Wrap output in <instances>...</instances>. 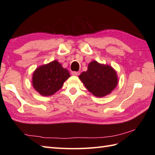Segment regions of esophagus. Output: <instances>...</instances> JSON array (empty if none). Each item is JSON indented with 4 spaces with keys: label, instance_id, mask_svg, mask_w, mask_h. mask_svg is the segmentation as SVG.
Wrapping results in <instances>:
<instances>
[{
    "label": "esophagus",
    "instance_id": "esophagus-1",
    "mask_svg": "<svg viewBox=\"0 0 155 155\" xmlns=\"http://www.w3.org/2000/svg\"><path fill=\"white\" fill-rule=\"evenodd\" d=\"M79 74H80L79 72H76V71L72 72V74L74 76H78V75H79Z\"/></svg>",
    "mask_w": 155,
    "mask_h": 155
}]
</instances>
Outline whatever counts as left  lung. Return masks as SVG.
I'll return each instance as SVG.
<instances>
[{
    "mask_svg": "<svg viewBox=\"0 0 155 155\" xmlns=\"http://www.w3.org/2000/svg\"><path fill=\"white\" fill-rule=\"evenodd\" d=\"M78 77L88 91L97 97L110 94L118 82L117 72L111 66L100 64L96 61L91 62L87 71Z\"/></svg>",
    "mask_w": 155,
    "mask_h": 155,
    "instance_id": "8db88e82",
    "label": "left lung"
}]
</instances>
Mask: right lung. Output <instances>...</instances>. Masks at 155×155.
Returning a JSON list of instances; mask_svg holds the SVG:
<instances>
[{
	"mask_svg": "<svg viewBox=\"0 0 155 155\" xmlns=\"http://www.w3.org/2000/svg\"><path fill=\"white\" fill-rule=\"evenodd\" d=\"M70 77L67 69L53 61L36 69L32 75V86L42 96H51L61 89Z\"/></svg>",
	"mask_w": 155,
	"mask_h": 155,
	"instance_id": "1",
	"label": "right lung"
}]
</instances>
